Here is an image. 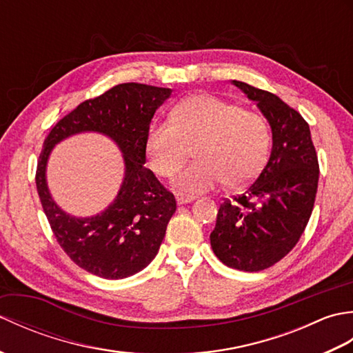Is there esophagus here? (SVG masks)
<instances>
[{"instance_id":"esophagus-1","label":"esophagus","mask_w":353,"mask_h":353,"mask_svg":"<svg viewBox=\"0 0 353 353\" xmlns=\"http://www.w3.org/2000/svg\"><path fill=\"white\" fill-rule=\"evenodd\" d=\"M196 200L194 196H188V194H183V192H176V201L179 205H186V203H191V201Z\"/></svg>"}]
</instances>
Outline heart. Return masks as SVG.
<instances>
[{"label": "heart", "mask_w": 353, "mask_h": 353, "mask_svg": "<svg viewBox=\"0 0 353 353\" xmlns=\"http://www.w3.org/2000/svg\"><path fill=\"white\" fill-rule=\"evenodd\" d=\"M197 161L176 179V188L200 194L226 182H252L267 163L272 133L262 118L219 97L200 94L172 109L171 121L156 123L147 133L148 165L157 176L172 177L191 154Z\"/></svg>", "instance_id": "b5f03b06"}]
</instances>
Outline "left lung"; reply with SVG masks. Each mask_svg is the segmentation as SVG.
<instances>
[{
    "label": "left lung",
    "instance_id": "left-lung-1",
    "mask_svg": "<svg viewBox=\"0 0 353 353\" xmlns=\"http://www.w3.org/2000/svg\"><path fill=\"white\" fill-rule=\"evenodd\" d=\"M256 103L272 129V153L256 181L216 214L211 247L224 265L261 272L290 253L316 200L319 162L310 125L279 97L232 80Z\"/></svg>",
    "mask_w": 353,
    "mask_h": 353
}]
</instances>
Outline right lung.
<instances>
[{"mask_svg":"<svg viewBox=\"0 0 353 353\" xmlns=\"http://www.w3.org/2000/svg\"><path fill=\"white\" fill-rule=\"evenodd\" d=\"M171 89L123 83L94 100L83 101L63 117L43 142L36 186L66 254L86 272L104 279H124L145 268L159 252L176 199L144 167L145 141L154 112L171 97ZM80 132H100L114 140L123 154L125 177L112 203L91 217L65 213L52 199L46 165L54 147Z\"/></svg>","mask_w":353,"mask_h":353,"instance_id":"add662e5","label":"right lung"}]
</instances>
